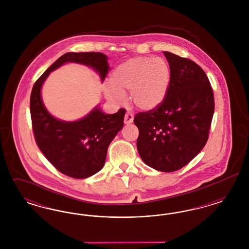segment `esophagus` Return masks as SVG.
Listing matches in <instances>:
<instances>
[{
  "mask_svg": "<svg viewBox=\"0 0 249 249\" xmlns=\"http://www.w3.org/2000/svg\"><path fill=\"white\" fill-rule=\"evenodd\" d=\"M133 114L132 113H130V112H127L126 114H125V117H124V123L125 124H130V123H132V121H133Z\"/></svg>",
  "mask_w": 249,
  "mask_h": 249,
  "instance_id": "1",
  "label": "esophagus"
}]
</instances>
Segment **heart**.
Segmentation results:
<instances>
[{
	"label": "heart",
	"mask_w": 249,
	"mask_h": 249,
	"mask_svg": "<svg viewBox=\"0 0 249 249\" xmlns=\"http://www.w3.org/2000/svg\"><path fill=\"white\" fill-rule=\"evenodd\" d=\"M171 76L166 59L135 57L122 62L111 72V87L106 89V95L109 101L121 104L123 93L129 90L130 102L135 107L144 111L153 110L164 102Z\"/></svg>",
	"instance_id": "b5f03b06"
}]
</instances>
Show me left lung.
I'll return each mask as SVG.
<instances>
[{"mask_svg":"<svg viewBox=\"0 0 249 249\" xmlns=\"http://www.w3.org/2000/svg\"><path fill=\"white\" fill-rule=\"evenodd\" d=\"M171 68L164 102L137 113V149L146 165L175 172L200 153L208 140L214 111L213 89L201 67L187 58L163 52Z\"/></svg>","mask_w":249,"mask_h":249,"instance_id":"obj_1","label":"left lung"}]
</instances>
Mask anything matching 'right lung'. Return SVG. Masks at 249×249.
Instances as JSON below:
<instances>
[{
    "label": "right lung",
    "mask_w": 249,
    "mask_h": 249,
    "mask_svg": "<svg viewBox=\"0 0 249 249\" xmlns=\"http://www.w3.org/2000/svg\"><path fill=\"white\" fill-rule=\"evenodd\" d=\"M65 62H77L94 68L102 81L108 73L107 57L100 52H68L57 59L34 85L30 111L36 144L48 161L61 174L77 179L89 178L106 162L107 148L123 128L126 110L120 108L107 115L95 108L87 117L74 122L53 118L44 107L41 88L50 71Z\"/></svg>",
    "instance_id": "add662e5"
}]
</instances>
